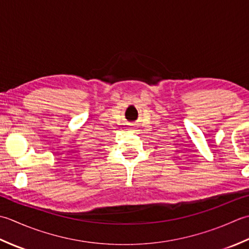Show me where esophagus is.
Masks as SVG:
<instances>
[{
  "mask_svg": "<svg viewBox=\"0 0 249 249\" xmlns=\"http://www.w3.org/2000/svg\"><path fill=\"white\" fill-rule=\"evenodd\" d=\"M134 129H135V126H133L132 124H130V126H129V129H128V130H129L130 132H133V131H134Z\"/></svg>",
  "mask_w": 249,
  "mask_h": 249,
  "instance_id": "obj_1",
  "label": "esophagus"
}]
</instances>
